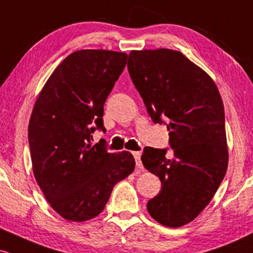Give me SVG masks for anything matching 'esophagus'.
I'll list each match as a JSON object with an SVG mask.
<instances>
[{
    "label": "esophagus",
    "instance_id": "obj_1",
    "mask_svg": "<svg viewBox=\"0 0 253 253\" xmlns=\"http://www.w3.org/2000/svg\"><path fill=\"white\" fill-rule=\"evenodd\" d=\"M133 156H134L136 168H139V169H141V168H143V164H141V161H140L141 152H133Z\"/></svg>",
    "mask_w": 253,
    "mask_h": 253
}]
</instances>
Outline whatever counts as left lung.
<instances>
[{"instance_id": "left-lung-1", "label": "left lung", "mask_w": 253, "mask_h": 253, "mask_svg": "<svg viewBox=\"0 0 253 253\" xmlns=\"http://www.w3.org/2000/svg\"><path fill=\"white\" fill-rule=\"evenodd\" d=\"M129 76L155 124L167 125L168 147H145L141 161L162 189L147 202L168 227L193 221L213 199L228 163L225 110L215 83L181 52L132 51Z\"/></svg>"}]
</instances>
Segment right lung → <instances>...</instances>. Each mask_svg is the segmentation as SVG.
I'll use <instances>...</instances> for the list:
<instances>
[{
	"label": "right lung",
	"instance_id": "1",
	"mask_svg": "<svg viewBox=\"0 0 253 253\" xmlns=\"http://www.w3.org/2000/svg\"><path fill=\"white\" fill-rule=\"evenodd\" d=\"M127 54L82 50L68 56L46 82L28 126L33 172L51 207L70 221H85L106 207L113 188L134 170L127 151L92 146L106 128L103 106L126 66Z\"/></svg>",
	"mask_w": 253,
	"mask_h": 253
}]
</instances>
